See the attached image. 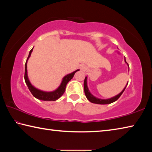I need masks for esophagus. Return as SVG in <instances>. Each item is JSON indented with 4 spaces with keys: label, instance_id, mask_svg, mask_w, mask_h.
I'll return each instance as SVG.
<instances>
[{
    "label": "esophagus",
    "instance_id": "1",
    "mask_svg": "<svg viewBox=\"0 0 152 152\" xmlns=\"http://www.w3.org/2000/svg\"><path fill=\"white\" fill-rule=\"evenodd\" d=\"M80 68L81 70H84L86 69V66L84 65V64H82V65H80Z\"/></svg>",
    "mask_w": 152,
    "mask_h": 152
}]
</instances>
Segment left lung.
Listing matches in <instances>:
<instances>
[{
	"label": "left lung",
	"instance_id": "1",
	"mask_svg": "<svg viewBox=\"0 0 152 152\" xmlns=\"http://www.w3.org/2000/svg\"><path fill=\"white\" fill-rule=\"evenodd\" d=\"M125 61L126 63H127V61H126V60H125ZM128 66H129V65H128ZM126 86L125 87L124 89H123V91L121 92L119 94L116 95L115 96L113 97V98H110V99H98V98L94 96L93 95H92L91 93V92H90L88 88V86H87V77L86 76L85 77V79H84V93H85V95H86V96L87 98V99H88L90 102H92V103L99 104H110V103H112V102H113L116 101L121 96V95L123 94V92H124Z\"/></svg>",
	"mask_w": 152,
	"mask_h": 152
}]
</instances>
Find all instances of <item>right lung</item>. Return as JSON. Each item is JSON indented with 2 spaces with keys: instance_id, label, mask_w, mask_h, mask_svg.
Instances as JSON below:
<instances>
[{
  "instance_id": "1",
  "label": "right lung",
  "mask_w": 152,
  "mask_h": 152,
  "mask_svg": "<svg viewBox=\"0 0 152 152\" xmlns=\"http://www.w3.org/2000/svg\"><path fill=\"white\" fill-rule=\"evenodd\" d=\"M32 51H33V48L29 51V56H28L27 61H26V63H25V76H24V78H25V83H26L28 88H29L30 92H31L33 96L35 97L36 99H37L39 100H42V101H56V100H58L59 98H60L61 96H62L63 94L64 93V92H65V91H66V86L67 85V84H68V82L73 78L74 74H75L76 72L78 71L79 70H77L70 74H67L66 76H64L62 79V81H61V83L60 84V86H59L57 89L55 90V91H51V92H45V91H40V90L35 88V87L33 86L31 84V82L29 80V78H28V76H27V63L28 59H29L30 57L31 53Z\"/></svg>"
}]
</instances>
